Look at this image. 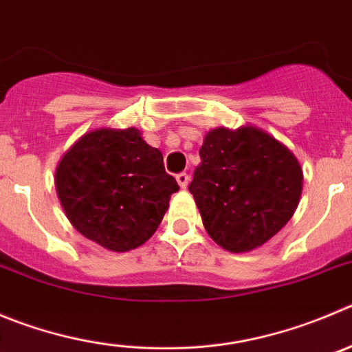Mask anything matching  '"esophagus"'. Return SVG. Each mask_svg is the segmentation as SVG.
<instances>
[{
	"mask_svg": "<svg viewBox=\"0 0 352 352\" xmlns=\"http://www.w3.org/2000/svg\"><path fill=\"white\" fill-rule=\"evenodd\" d=\"M177 182H179V186L182 187V189H186L187 187V184H189V175H187L186 172H180V173H177Z\"/></svg>",
	"mask_w": 352,
	"mask_h": 352,
	"instance_id": "34e87169",
	"label": "esophagus"
}]
</instances>
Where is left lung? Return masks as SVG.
Masks as SVG:
<instances>
[{"label": "left lung", "mask_w": 352, "mask_h": 352, "mask_svg": "<svg viewBox=\"0 0 352 352\" xmlns=\"http://www.w3.org/2000/svg\"><path fill=\"white\" fill-rule=\"evenodd\" d=\"M189 191L210 238L224 250L250 252L285 228L302 192L297 157L255 126L215 128L199 149Z\"/></svg>", "instance_id": "1"}]
</instances>
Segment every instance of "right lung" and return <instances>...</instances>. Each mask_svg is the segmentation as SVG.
I'll return each instance as SVG.
<instances>
[{
    "instance_id": "obj_1",
    "label": "right lung",
    "mask_w": 352,
    "mask_h": 352,
    "mask_svg": "<svg viewBox=\"0 0 352 352\" xmlns=\"http://www.w3.org/2000/svg\"><path fill=\"white\" fill-rule=\"evenodd\" d=\"M55 187L76 231L113 252L144 245L179 191L163 154L137 128H102L81 137L58 163Z\"/></svg>"
}]
</instances>
